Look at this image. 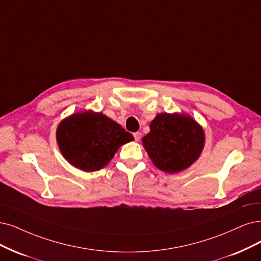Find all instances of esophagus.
I'll list each match as a JSON object with an SVG mask.
<instances>
[{
  "mask_svg": "<svg viewBox=\"0 0 261 261\" xmlns=\"http://www.w3.org/2000/svg\"><path fill=\"white\" fill-rule=\"evenodd\" d=\"M133 137H134V140H136L137 142H139L141 140L142 134H141V132H136V133L133 134Z\"/></svg>",
  "mask_w": 261,
  "mask_h": 261,
  "instance_id": "esophagus-1",
  "label": "esophagus"
}]
</instances>
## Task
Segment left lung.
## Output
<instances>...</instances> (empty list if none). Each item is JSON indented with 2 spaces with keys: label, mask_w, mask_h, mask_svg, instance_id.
<instances>
[{
  "label": "left lung",
  "mask_w": 261,
  "mask_h": 261,
  "mask_svg": "<svg viewBox=\"0 0 261 261\" xmlns=\"http://www.w3.org/2000/svg\"><path fill=\"white\" fill-rule=\"evenodd\" d=\"M142 139L143 146L157 169L174 174L199 159L205 144L203 128L186 113H160Z\"/></svg>",
  "instance_id": "1"
}]
</instances>
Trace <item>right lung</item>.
<instances>
[{"label":"right lung","instance_id":"right-lung-1","mask_svg":"<svg viewBox=\"0 0 261 261\" xmlns=\"http://www.w3.org/2000/svg\"><path fill=\"white\" fill-rule=\"evenodd\" d=\"M58 146L64 159L84 172L103 169L132 134L100 112H77L61 120L56 131Z\"/></svg>","mask_w":261,"mask_h":261}]
</instances>
